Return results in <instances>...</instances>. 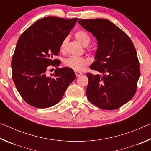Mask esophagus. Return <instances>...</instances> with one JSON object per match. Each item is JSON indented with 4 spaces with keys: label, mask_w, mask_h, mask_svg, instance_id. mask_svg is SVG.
I'll return each instance as SVG.
<instances>
[{
    "label": "esophagus",
    "mask_w": 151,
    "mask_h": 151,
    "mask_svg": "<svg viewBox=\"0 0 151 151\" xmlns=\"http://www.w3.org/2000/svg\"><path fill=\"white\" fill-rule=\"evenodd\" d=\"M75 75H76V76H79L80 75H83V73H82V72H79V71H78V70H75Z\"/></svg>",
    "instance_id": "34e87169"
}]
</instances>
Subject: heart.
<instances>
[{
  "label": "heart",
  "instance_id": "heart-1",
  "mask_svg": "<svg viewBox=\"0 0 151 151\" xmlns=\"http://www.w3.org/2000/svg\"><path fill=\"white\" fill-rule=\"evenodd\" d=\"M75 39L83 46V47H87L91 42V37L87 32L84 30H79L75 35ZM68 39H64L60 44V48L61 50H63L65 48L66 45L67 43ZM89 60L85 57H70L65 60V65L67 67L72 68L75 70H83L85 66L88 65Z\"/></svg>",
  "mask_w": 151,
  "mask_h": 151
}]
</instances>
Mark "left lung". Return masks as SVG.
Here are the masks:
<instances>
[{
	"label": "left lung",
	"instance_id": "1",
	"mask_svg": "<svg viewBox=\"0 0 151 151\" xmlns=\"http://www.w3.org/2000/svg\"><path fill=\"white\" fill-rule=\"evenodd\" d=\"M78 22L97 40L95 60L90 68L101 75L86 73L88 101L101 109H118L134 96L140 75L133 43L109 20L80 19Z\"/></svg>",
	"mask_w": 151,
	"mask_h": 151
}]
</instances>
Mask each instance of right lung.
Wrapping results in <instances>:
<instances>
[{
  "instance_id": "right-lung-1",
  "label": "right lung",
  "mask_w": 151,
  "mask_h": 151,
  "mask_svg": "<svg viewBox=\"0 0 151 151\" xmlns=\"http://www.w3.org/2000/svg\"><path fill=\"white\" fill-rule=\"evenodd\" d=\"M78 19L47 17L36 21L18 40L11 66L12 79L24 101L45 109L59 102L76 75L72 68H57L47 75L49 66H59L60 44L75 27Z\"/></svg>"
}]
</instances>
